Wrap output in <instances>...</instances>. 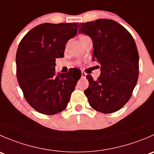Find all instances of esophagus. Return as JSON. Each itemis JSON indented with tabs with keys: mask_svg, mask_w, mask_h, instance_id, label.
Masks as SVG:
<instances>
[{
	"mask_svg": "<svg viewBox=\"0 0 154 154\" xmlns=\"http://www.w3.org/2000/svg\"><path fill=\"white\" fill-rule=\"evenodd\" d=\"M86 73H85L84 71H82V73H81V77H82V78H86Z\"/></svg>",
	"mask_w": 154,
	"mask_h": 154,
	"instance_id": "34e87169",
	"label": "esophagus"
}]
</instances>
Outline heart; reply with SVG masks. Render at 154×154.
Returning a JSON list of instances; mask_svg holds the SVG:
<instances>
[{
  "label": "heart",
  "mask_w": 154,
  "mask_h": 154,
  "mask_svg": "<svg viewBox=\"0 0 154 154\" xmlns=\"http://www.w3.org/2000/svg\"><path fill=\"white\" fill-rule=\"evenodd\" d=\"M86 37H87V35H82L80 37V39H83V38H86Z\"/></svg>",
  "instance_id": "b5f03b06"
}]
</instances>
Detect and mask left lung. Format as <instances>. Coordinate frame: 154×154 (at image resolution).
<instances>
[{
    "mask_svg": "<svg viewBox=\"0 0 154 154\" xmlns=\"http://www.w3.org/2000/svg\"><path fill=\"white\" fill-rule=\"evenodd\" d=\"M79 32L93 41L92 60L100 64V75L88 74L84 91L90 106L102 113L122 109L130 100L139 77V53L131 34L116 21L97 19L79 24Z\"/></svg>",
    "mask_w": 154,
    "mask_h": 154,
    "instance_id": "obj_1",
    "label": "left lung"
}]
</instances>
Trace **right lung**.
Here are the masks:
<instances>
[{
  "label": "right lung",
  "mask_w": 154,
  "mask_h": 154,
  "mask_svg": "<svg viewBox=\"0 0 154 154\" xmlns=\"http://www.w3.org/2000/svg\"><path fill=\"white\" fill-rule=\"evenodd\" d=\"M78 23L39 24L20 42L16 53V76L27 103L45 115L60 112L67 106L81 77L77 68L58 74L56 59L64 57L67 42L77 33Z\"/></svg>",
  "instance_id": "add662e5"
}]
</instances>
